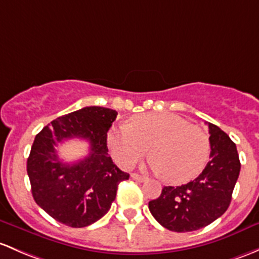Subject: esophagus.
<instances>
[{"label": "esophagus", "instance_id": "obj_1", "mask_svg": "<svg viewBox=\"0 0 259 259\" xmlns=\"http://www.w3.org/2000/svg\"><path fill=\"white\" fill-rule=\"evenodd\" d=\"M132 178L135 180V181H138V182H144L146 180V178H144V176H141V175H139V174H132Z\"/></svg>", "mask_w": 259, "mask_h": 259}]
</instances>
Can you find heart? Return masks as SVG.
I'll list each match as a JSON object with an SVG mask.
<instances>
[{
  "mask_svg": "<svg viewBox=\"0 0 259 259\" xmlns=\"http://www.w3.org/2000/svg\"><path fill=\"white\" fill-rule=\"evenodd\" d=\"M108 145L124 168L133 167L150 148L151 170L176 185L196 178L209 155L208 135L200 126L170 113L140 114L132 125L113 127Z\"/></svg>",
  "mask_w": 259,
  "mask_h": 259,
  "instance_id": "b5f03b06",
  "label": "heart"
}]
</instances>
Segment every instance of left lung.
Wrapping results in <instances>:
<instances>
[{"instance_id":"8db88e82","label":"left lung","mask_w":259,"mask_h":259,"mask_svg":"<svg viewBox=\"0 0 259 259\" xmlns=\"http://www.w3.org/2000/svg\"><path fill=\"white\" fill-rule=\"evenodd\" d=\"M209 161L194 181L165 186L149 202L157 222L172 232H191L216 221L228 208L237 182L241 162L236 144L219 126L207 122Z\"/></svg>"}]
</instances>
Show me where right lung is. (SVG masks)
Masks as SVG:
<instances>
[{
    "label": "right lung",
    "mask_w": 259,
    "mask_h": 259,
    "mask_svg": "<svg viewBox=\"0 0 259 259\" xmlns=\"http://www.w3.org/2000/svg\"><path fill=\"white\" fill-rule=\"evenodd\" d=\"M115 110L85 107L59 116L36 135L27 160L32 196L56 221L74 228L102 219L115 200L118 186L129 179L108 154L107 137ZM72 137L87 140L90 155L68 164L59 160L54 146Z\"/></svg>",
    "instance_id": "1"
}]
</instances>
